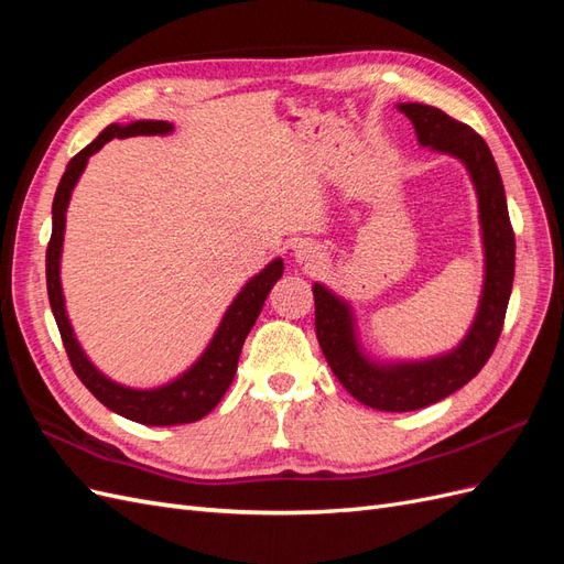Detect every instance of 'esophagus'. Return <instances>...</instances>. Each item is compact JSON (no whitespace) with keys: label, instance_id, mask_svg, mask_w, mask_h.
I'll return each mask as SVG.
<instances>
[{"label":"esophagus","instance_id":"34e87169","mask_svg":"<svg viewBox=\"0 0 564 564\" xmlns=\"http://www.w3.org/2000/svg\"><path fill=\"white\" fill-rule=\"evenodd\" d=\"M315 251L313 249H308V247H301L299 249V256H301V259H308V256H313Z\"/></svg>","mask_w":564,"mask_h":564}]
</instances>
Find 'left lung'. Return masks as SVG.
Wrapping results in <instances>:
<instances>
[{
	"mask_svg": "<svg viewBox=\"0 0 564 564\" xmlns=\"http://www.w3.org/2000/svg\"><path fill=\"white\" fill-rule=\"evenodd\" d=\"M419 143L464 160L480 197L487 275L475 324L454 352L431 362L377 367L355 346L348 305L322 284L313 286L315 332L334 377L350 395L381 412H414L449 398L480 371L499 344L516 275V232L510 226L501 174L482 135L468 124L423 104H402Z\"/></svg>",
	"mask_w": 564,
	"mask_h": 564,
	"instance_id": "8db88e82",
	"label": "left lung"
}]
</instances>
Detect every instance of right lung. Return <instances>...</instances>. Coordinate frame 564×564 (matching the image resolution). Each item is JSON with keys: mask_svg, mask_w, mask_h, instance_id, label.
I'll return each mask as SVG.
<instances>
[{"mask_svg": "<svg viewBox=\"0 0 564 564\" xmlns=\"http://www.w3.org/2000/svg\"><path fill=\"white\" fill-rule=\"evenodd\" d=\"M172 131V124L166 122H133L127 127L110 124L106 131L98 133V139L89 143L84 150L67 162L65 174L58 183V191L54 197V230H51V240L46 247V292L51 311H54L58 332L63 338V346L67 352L77 379L89 388L91 395L104 402L115 414L131 419L143 425H178V423H193L202 416H207L212 409L226 395L230 388L237 360L245 346V338L251 332L256 317H259L263 303L270 294L272 284L282 278V259L272 261L265 265L263 272H259L253 280L247 282V286L232 301L224 322L212 338L209 348L204 350L199 360L187 369L181 379L169 383L158 390H131L124 386H117L108 381L104 373H98L96 367L84 357L79 344L75 340V334L70 329V322L65 315L63 294H61V247H63V230H65V209L70 202V193L79 178V174L87 166V160L104 148L112 139H129V135L141 133H166Z\"/></svg>", "mask_w": 564, "mask_h": 564, "instance_id": "add662e5", "label": "right lung"}]
</instances>
